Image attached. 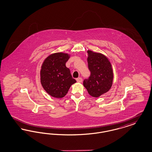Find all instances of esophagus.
<instances>
[{
  "label": "esophagus",
  "instance_id": "34e87169",
  "mask_svg": "<svg viewBox=\"0 0 152 152\" xmlns=\"http://www.w3.org/2000/svg\"><path fill=\"white\" fill-rule=\"evenodd\" d=\"M76 81H77V83H81L82 81H83V79H82L81 77H79V78L76 79Z\"/></svg>",
  "mask_w": 152,
  "mask_h": 152
}]
</instances>
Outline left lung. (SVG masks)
<instances>
[{"mask_svg":"<svg viewBox=\"0 0 152 152\" xmlns=\"http://www.w3.org/2000/svg\"><path fill=\"white\" fill-rule=\"evenodd\" d=\"M88 68L91 76L83 81V86L88 94L94 97H99L108 92L113 84V71L108 58L99 52L87 51Z\"/></svg>","mask_w":152,"mask_h":152,"instance_id":"left-lung-1","label":"left lung"}]
</instances>
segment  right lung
Masks as SVG:
<instances>
[{
	"instance_id": "right-lung-1",
	"label": "right lung",
	"mask_w": 152,
	"mask_h": 152,
	"mask_svg": "<svg viewBox=\"0 0 152 152\" xmlns=\"http://www.w3.org/2000/svg\"><path fill=\"white\" fill-rule=\"evenodd\" d=\"M69 58L68 53H53L45 58L42 63L40 83L45 92L52 97H64L71 86L76 82L65 65Z\"/></svg>"
}]
</instances>
